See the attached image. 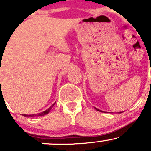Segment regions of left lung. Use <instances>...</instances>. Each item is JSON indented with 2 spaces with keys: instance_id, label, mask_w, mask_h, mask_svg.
<instances>
[{
  "instance_id": "left-lung-1",
  "label": "left lung",
  "mask_w": 151,
  "mask_h": 151,
  "mask_svg": "<svg viewBox=\"0 0 151 151\" xmlns=\"http://www.w3.org/2000/svg\"><path fill=\"white\" fill-rule=\"evenodd\" d=\"M95 109H96V110H98V111H100V112H102V111H101V110H99V109H97V108H95Z\"/></svg>"
}]
</instances>
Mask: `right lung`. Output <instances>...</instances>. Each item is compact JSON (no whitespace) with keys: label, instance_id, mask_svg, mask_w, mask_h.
Wrapping results in <instances>:
<instances>
[{"label":"right lung","instance_id":"1","mask_svg":"<svg viewBox=\"0 0 151 151\" xmlns=\"http://www.w3.org/2000/svg\"><path fill=\"white\" fill-rule=\"evenodd\" d=\"M54 104H55V103H54V104H53V105L51 106H50V107H49L48 109H47V110L44 111L43 112H41V113L36 114V115H24V117H27V116H29V117H33V116H36V115H37V116H43V115H46V114H47V113H48L49 112H50V109H52V107H53V106H54Z\"/></svg>","mask_w":151,"mask_h":151}]
</instances>
